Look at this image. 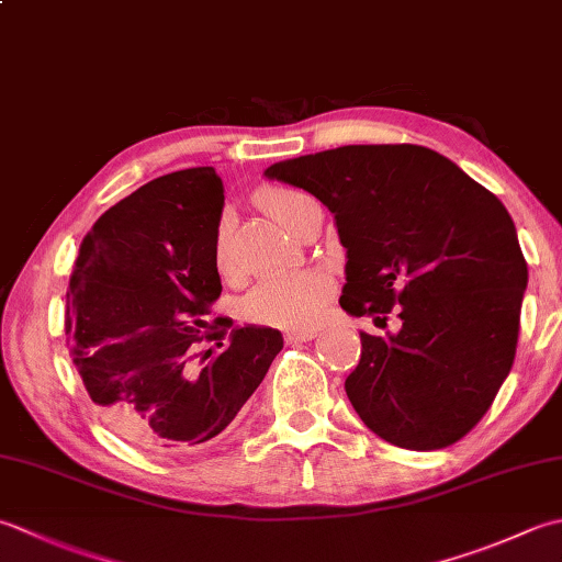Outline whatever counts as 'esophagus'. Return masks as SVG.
<instances>
[{
    "label": "esophagus",
    "mask_w": 562,
    "mask_h": 562,
    "mask_svg": "<svg viewBox=\"0 0 562 562\" xmlns=\"http://www.w3.org/2000/svg\"><path fill=\"white\" fill-rule=\"evenodd\" d=\"M314 336V328H304V331H288L284 334V340H288V344H306V340H312Z\"/></svg>",
    "instance_id": "esophagus-1"
}]
</instances>
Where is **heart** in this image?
I'll use <instances>...</instances> for the list:
<instances>
[{"mask_svg":"<svg viewBox=\"0 0 562 562\" xmlns=\"http://www.w3.org/2000/svg\"><path fill=\"white\" fill-rule=\"evenodd\" d=\"M310 202V196L294 190H268L260 194V204L292 231L300 209ZM214 266L222 274L231 272V236L226 218L216 226L214 234ZM328 300H331V280L316 270H292L274 272L262 278L244 300L246 318L256 324H268L278 328H306L318 322Z\"/></svg>","mask_w":562,"mask_h":562,"instance_id":"obj_1","label":"heart"}]
</instances>
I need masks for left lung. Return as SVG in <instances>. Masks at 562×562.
<instances>
[{
  "label": "left lung",
  "mask_w": 562,
  "mask_h": 562,
  "mask_svg": "<svg viewBox=\"0 0 562 562\" xmlns=\"http://www.w3.org/2000/svg\"><path fill=\"white\" fill-rule=\"evenodd\" d=\"M266 178L328 206L346 248L340 306L400 331L360 334L346 394L372 434L438 450L472 431L507 380L529 268L507 209L441 153L340 146Z\"/></svg>",
  "instance_id": "left-lung-1"
}]
</instances>
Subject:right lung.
<instances>
[{
	"label": "right lung",
	"instance_id": "obj_1",
	"mask_svg": "<svg viewBox=\"0 0 562 562\" xmlns=\"http://www.w3.org/2000/svg\"><path fill=\"white\" fill-rule=\"evenodd\" d=\"M222 209L214 168L150 180L97 218L65 294V336L87 394L112 431L156 453L222 434L282 350L274 328L228 334L231 324L204 322L222 294ZM204 339L223 350L200 357Z\"/></svg>",
	"mask_w": 562,
	"mask_h": 562
}]
</instances>
